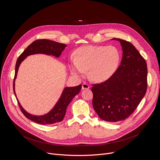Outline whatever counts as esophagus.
<instances>
[{"instance_id":"1","label":"esophagus","mask_w":160,"mask_h":160,"mask_svg":"<svg viewBox=\"0 0 160 160\" xmlns=\"http://www.w3.org/2000/svg\"><path fill=\"white\" fill-rule=\"evenodd\" d=\"M89 85H88V84H87V83H83L82 84V88L83 89V90H84V89H88L89 88Z\"/></svg>"}]
</instances>
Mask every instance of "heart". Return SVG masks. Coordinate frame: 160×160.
Instances as JSON below:
<instances>
[{"instance_id":"obj_1","label":"heart","mask_w":160,"mask_h":160,"mask_svg":"<svg viewBox=\"0 0 160 160\" xmlns=\"http://www.w3.org/2000/svg\"><path fill=\"white\" fill-rule=\"evenodd\" d=\"M120 59L118 50L113 46L89 45L80 48L70 64L72 73L83 76L88 70V76L94 82L109 79L115 72Z\"/></svg>"}]
</instances>
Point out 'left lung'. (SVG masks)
<instances>
[{"instance_id": "obj_1", "label": "left lung", "mask_w": 160, "mask_h": 160, "mask_svg": "<svg viewBox=\"0 0 160 160\" xmlns=\"http://www.w3.org/2000/svg\"><path fill=\"white\" fill-rule=\"evenodd\" d=\"M121 64L104 82L94 84L93 108L99 118L109 122L127 119L138 108L147 90L148 68L144 58L130 42L120 39Z\"/></svg>"}]
</instances>
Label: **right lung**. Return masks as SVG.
<instances>
[{
	"mask_svg": "<svg viewBox=\"0 0 160 160\" xmlns=\"http://www.w3.org/2000/svg\"><path fill=\"white\" fill-rule=\"evenodd\" d=\"M66 45L64 43H59L52 40L48 39H39L33 42L27 48L22 52V53L19 56L15 68V75L13 82V90L15 96L16 97L14 90V82L17 77V73L19 67L21 62L23 61L27 56L35 54H44L47 55L54 56L56 58H59L63 51ZM82 88V85H79L75 87H65L63 92L54 106V107L47 114L44 115L36 116L33 115L27 112L19 102L17 98L18 105L21 112L23 115L29 120L41 125H51L56 123L60 122L63 120L65 116L66 108L69 104L71 102L73 98L77 95Z\"/></svg>",
	"mask_w": 160,
	"mask_h": 160,
	"instance_id": "add662e5",
	"label": "right lung"
}]
</instances>
